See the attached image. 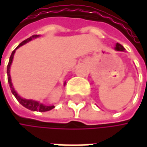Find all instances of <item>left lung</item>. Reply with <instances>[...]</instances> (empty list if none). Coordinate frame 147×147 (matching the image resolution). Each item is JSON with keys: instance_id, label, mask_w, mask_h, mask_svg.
Segmentation results:
<instances>
[{"instance_id": "1", "label": "left lung", "mask_w": 147, "mask_h": 147, "mask_svg": "<svg viewBox=\"0 0 147 147\" xmlns=\"http://www.w3.org/2000/svg\"><path fill=\"white\" fill-rule=\"evenodd\" d=\"M115 50L116 51H122V52H125V48L119 43H117L116 47H115Z\"/></svg>"}]
</instances>
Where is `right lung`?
<instances>
[{"instance_id": "obj_1", "label": "right lung", "mask_w": 147, "mask_h": 147, "mask_svg": "<svg viewBox=\"0 0 147 147\" xmlns=\"http://www.w3.org/2000/svg\"><path fill=\"white\" fill-rule=\"evenodd\" d=\"M40 36L39 35H35V36H30V38L24 40V42H22L20 44L18 45L16 49L13 51L11 56H10V59H9V62H8V65H7V80H8V83H9V86H10V88H11V91H12V94L15 96V98L17 99V100L23 106H24L25 108L30 110V111H40V112H44V111H48L54 108V105H46L42 103H40L37 100H27V99H24V98H22L14 89L13 88V82H12V79H11V76H10V68H11V65L13 63V56H14L15 51L20 47L21 46L26 44L27 42H30L31 40L33 39H36L37 37H39ZM65 82H64V86L65 85Z\"/></svg>"}]
</instances>
